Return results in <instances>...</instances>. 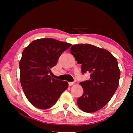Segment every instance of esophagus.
Returning a JSON list of instances; mask_svg holds the SVG:
<instances>
[{
	"instance_id": "34e87169",
	"label": "esophagus",
	"mask_w": 133,
	"mask_h": 133,
	"mask_svg": "<svg viewBox=\"0 0 133 133\" xmlns=\"http://www.w3.org/2000/svg\"><path fill=\"white\" fill-rule=\"evenodd\" d=\"M74 82H68V85H69V86H72V85H74Z\"/></svg>"
}]
</instances>
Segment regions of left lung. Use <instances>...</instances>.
Wrapping results in <instances>:
<instances>
[{
    "label": "left lung",
    "instance_id": "1",
    "mask_svg": "<svg viewBox=\"0 0 133 133\" xmlns=\"http://www.w3.org/2000/svg\"><path fill=\"white\" fill-rule=\"evenodd\" d=\"M70 52L82 65V73L91 74L90 79L80 83L83 93L77 100L78 107L86 112L97 111L110 101L119 86L117 59L108 50L90 44L74 45Z\"/></svg>",
    "mask_w": 133,
    "mask_h": 133
}]
</instances>
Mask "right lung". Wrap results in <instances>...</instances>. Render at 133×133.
I'll return each mask as SVG.
<instances>
[{
  "mask_svg": "<svg viewBox=\"0 0 133 133\" xmlns=\"http://www.w3.org/2000/svg\"><path fill=\"white\" fill-rule=\"evenodd\" d=\"M71 44L51 38L32 41L24 49L19 62L21 83L25 95L36 108L45 110L56 103L68 83L49 75L62 52Z\"/></svg>",
  "mask_w": 133,
  "mask_h": 133,
  "instance_id": "right-lung-1",
  "label": "right lung"
}]
</instances>
